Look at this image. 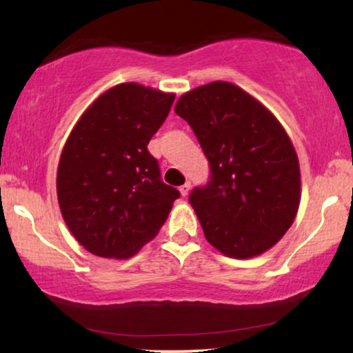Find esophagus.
Returning a JSON list of instances; mask_svg holds the SVG:
<instances>
[{"label": "esophagus", "mask_w": 353, "mask_h": 353, "mask_svg": "<svg viewBox=\"0 0 353 353\" xmlns=\"http://www.w3.org/2000/svg\"><path fill=\"white\" fill-rule=\"evenodd\" d=\"M179 190H181V194H182V196H188V194H189V190H190V182L188 181V182H184V184H182L181 185V188H179Z\"/></svg>", "instance_id": "obj_1"}]
</instances>
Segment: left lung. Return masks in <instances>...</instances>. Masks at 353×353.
Masks as SVG:
<instances>
[{
	"mask_svg": "<svg viewBox=\"0 0 353 353\" xmlns=\"http://www.w3.org/2000/svg\"><path fill=\"white\" fill-rule=\"evenodd\" d=\"M209 161L205 185L189 202L210 245L234 259L281 241L301 202V169L289 136L270 111L236 84L214 81L174 108Z\"/></svg>",
	"mask_w": 353,
	"mask_h": 353,
	"instance_id": "8db88e82",
	"label": "left lung"
}]
</instances>
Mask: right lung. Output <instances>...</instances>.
Listing matches in <instances>:
<instances>
[{
    "mask_svg": "<svg viewBox=\"0 0 353 353\" xmlns=\"http://www.w3.org/2000/svg\"><path fill=\"white\" fill-rule=\"evenodd\" d=\"M174 94L136 83L101 94L72 128L59 157L58 202L84 249L99 257H132L168 219L176 188L161 179L148 144Z\"/></svg>",
    "mask_w": 353,
    "mask_h": 353,
    "instance_id": "add662e5",
    "label": "right lung"
}]
</instances>
